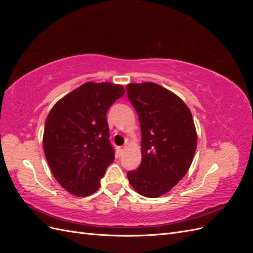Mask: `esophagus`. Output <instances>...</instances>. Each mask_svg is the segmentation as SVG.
<instances>
[{
    "label": "esophagus",
    "instance_id": "esophagus-1",
    "mask_svg": "<svg viewBox=\"0 0 253 253\" xmlns=\"http://www.w3.org/2000/svg\"><path fill=\"white\" fill-rule=\"evenodd\" d=\"M126 145H122V147H120V148H119V153H120V155L122 154V153H124V152L126 151Z\"/></svg>",
    "mask_w": 253,
    "mask_h": 253
}]
</instances>
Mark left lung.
<instances>
[{
  "instance_id": "left-lung-1",
  "label": "left lung",
  "mask_w": 253,
  "mask_h": 253,
  "mask_svg": "<svg viewBox=\"0 0 253 253\" xmlns=\"http://www.w3.org/2000/svg\"><path fill=\"white\" fill-rule=\"evenodd\" d=\"M126 89L142 135L141 164L127 178L137 193L156 198L177 185L193 162L197 133L192 114L177 95L156 83H129Z\"/></svg>"
}]
</instances>
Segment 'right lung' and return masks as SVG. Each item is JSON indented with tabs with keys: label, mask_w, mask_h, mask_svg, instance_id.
<instances>
[{
	"label": "right lung",
	"mask_w": 253,
	"mask_h": 253,
	"mask_svg": "<svg viewBox=\"0 0 253 253\" xmlns=\"http://www.w3.org/2000/svg\"><path fill=\"white\" fill-rule=\"evenodd\" d=\"M125 87L86 82L52 106L45 121L43 150L56 180L67 192L88 196L115 159L106 112Z\"/></svg>",
	"instance_id": "obj_1"
}]
</instances>
